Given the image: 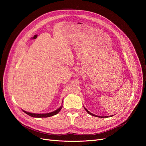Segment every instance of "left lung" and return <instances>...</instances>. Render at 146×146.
<instances>
[{
    "mask_svg": "<svg viewBox=\"0 0 146 146\" xmlns=\"http://www.w3.org/2000/svg\"><path fill=\"white\" fill-rule=\"evenodd\" d=\"M84 109H85V110H86V112L89 113V114H90V115H92V116H94V117H100V118H104V117H100V116H97V115H94L93 113H90L89 111H88V110L84 108ZM112 117V116H111Z\"/></svg>",
    "mask_w": 146,
    "mask_h": 146,
    "instance_id": "8db88e82",
    "label": "left lung"
}]
</instances>
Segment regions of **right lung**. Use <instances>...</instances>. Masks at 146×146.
Returning <instances> with one entry per match:
<instances>
[{
	"mask_svg": "<svg viewBox=\"0 0 146 146\" xmlns=\"http://www.w3.org/2000/svg\"><path fill=\"white\" fill-rule=\"evenodd\" d=\"M62 108V106H61L60 108H59L58 109H57L56 110H55V111L51 112V113H40V114H38V113H29L26 111H24L23 112L27 113V115H29V116L33 117H36V118H46V117H51L53 116V115H56L57 113H58L60 111L61 109Z\"/></svg>",
	"mask_w": 146,
	"mask_h": 146,
	"instance_id": "obj_1",
	"label": "right lung"
}]
</instances>
